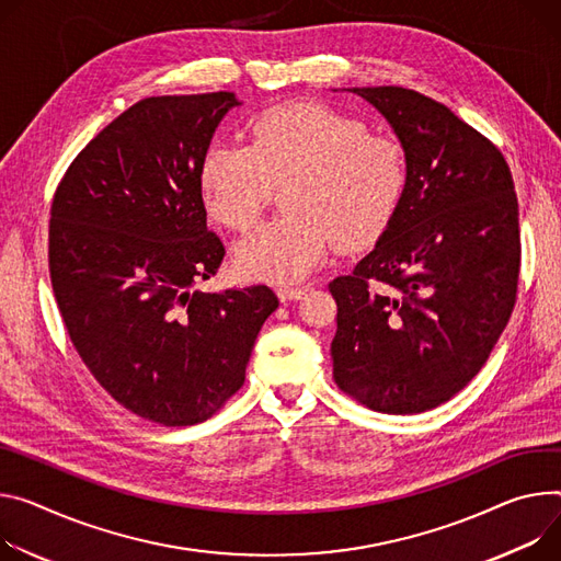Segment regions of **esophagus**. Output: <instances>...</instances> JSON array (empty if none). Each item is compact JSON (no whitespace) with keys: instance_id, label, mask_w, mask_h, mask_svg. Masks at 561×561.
<instances>
[{"instance_id":"obj_1","label":"esophagus","mask_w":561,"mask_h":561,"mask_svg":"<svg viewBox=\"0 0 561 561\" xmlns=\"http://www.w3.org/2000/svg\"><path fill=\"white\" fill-rule=\"evenodd\" d=\"M304 293H307V288H299V286H279V288H277V295H279L282 301L299 299Z\"/></svg>"}]
</instances>
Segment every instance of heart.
I'll return each instance as SVG.
<instances>
[{"label":"heart","mask_w":561,"mask_h":561,"mask_svg":"<svg viewBox=\"0 0 561 561\" xmlns=\"http://www.w3.org/2000/svg\"><path fill=\"white\" fill-rule=\"evenodd\" d=\"M250 145L213 142L201 159L198 187L210 217L248 230L275 185L284 215L239 241L234 264L257 282H295L337 243L358 250L393 219L407 157L398 138L320 103H284L254 114Z\"/></svg>","instance_id":"1"}]
</instances>
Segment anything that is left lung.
I'll return each instance as SVG.
<instances>
[{"label":"left lung","mask_w":561,"mask_h":561,"mask_svg":"<svg viewBox=\"0 0 561 561\" xmlns=\"http://www.w3.org/2000/svg\"><path fill=\"white\" fill-rule=\"evenodd\" d=\"M393 127L407 187L376 248L329 290L337 387L382 414H421L461 391L513 316L519 203L499 147L436 100L353 87Z\"/></svg>","instance_id":"8db88e82"}]
</instances>
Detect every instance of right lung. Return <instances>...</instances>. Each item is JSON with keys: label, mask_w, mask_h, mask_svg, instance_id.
Instances as JSON below:
<instances>
[{"label": "right lung", "mask_w": 561, "mask_h": 561, "mask_svg": "<svg viewBox=\"0 0 561 561\" xmlns=\"http://www.w3.org/2000/svg\"><path fill=\"white\" fill-rule=\"evenodd\" d=\"M230 91L138 100L80 151L48 224V273L67 333L131 414L165 427L208 421L241 389L268 286L201 293L226 254L208 230L201 159Z\"/></svg>", "instance_id": "add662e5"}]
</instances>
